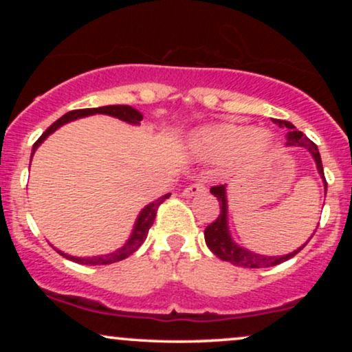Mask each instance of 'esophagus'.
<instances>
[{"label": "esophagus", "instance_id": "obj_1", "mask_svg": "<svg viewBox=\"0 0 352 352\" xmlns=\"http://www.w3.org/2000/svg\"><path fill=\"white\" fill-rule=\"evenodd\" d=\"M201 192H205V185L201 184V182H193V184H190V185H187V187H185L184 192H182V195H184V197H195Z\"/></svg>", "mask_w": 352, "mask_h": 352}]
</instances>
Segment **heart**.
Returning <instances> with one entry per match:
<instances>
[{"mask_svg":"<svg viewBox=\"0 0 352 352\" xmlns=\"http://www.w3.org/2000/svg\"><path fill=\"white\" fill-rule=\"evenodd\" d=\"M197 145L212 159H230L240 152L243 157H260L270 148V139L261 132H250L240 125L223 124L197 135Z\"/></svg>","mask_w":352,"mask_h":352,"instance_id":"b5f03b06","label":"heart"}]
</instances>
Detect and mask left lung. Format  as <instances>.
Listing matches in <instances>:
<instances>
[{"mask_svg":"<svg viewBox=\"0 0 352 352\" xmlns=\"http://www.w3.org/2000/svg\"><path fill=\"white\" fill-rule=\"evenodd\" d=\"M274 124H278L280 127H288V145H300V147H306L308 151L313 153L314 160H316L318 170L321 173V177L324 179V170H322L321 164V155H319L318 145L309 140L302 132L296 131V127L288 120H274ZM324 187L328 188V182L324 179ZM210 192L217 197L218 201H220V213L215 218V221L208 225L205 228V241H207V246L212 250L213 253L217 254L220 260L228 261V263L243 266V268H270V266H276L283 263V261L289 260L294 254L300 253L306 245H302L300 250L296 252L286 254V256H263V254H256L248 252V250L240 248V246L235 245L230 238L228 228H227V199H225V187L223 185H215V187L210 188Z\"/></svg>","mask_w":352,"mask_h":352,"instance_id":"1","label":"left lung"}]
</instances>
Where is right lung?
<instances>
[{
	"label": "right lung",
	"mask_w": 352,
	"mask_h": 352,
	"mask_svg": "<svg viewBox=\"0 0 352 352\" xmlns=\"http://www.w3.org/2000/svg\"><path fill=\"white\" fill-rule=\"evenodd\" d=\"M91 114H107V116L117 117V119H120V120H125V122H129V124H140V120H142V114H140L139 111H135V109H132L131 106H104V107L78 109V111H71V112H67V114H64L60 119L56 120L54 124L50 125V127L46 129V132H43V135L39 137V139L36 140L33 145V153L36 152V148H38V145L41 144L43 140L51 134V132H54L56 129L60 127V125L69 122V120L78 119V117L91 116ZM168 197H170V193H167V195L160 197L159 200L148 204L147 207L140 212L131 238H129L127 243H125L120 250H117V252L102 254V256H94V258H76V256H69V254H64L60 252H58V253L63 254V256H66L67 260L76 261V263H79V265H109V263H116V261H120V260H124V258L131 256V254L134 253L135 250L145 241V238H147V233H148V228L152 227L153 220H155V217H157V210H159L160 205H162L164 201L168 199Z\"/></svg>",
	"instance_id": "1"
}]
</instances>
